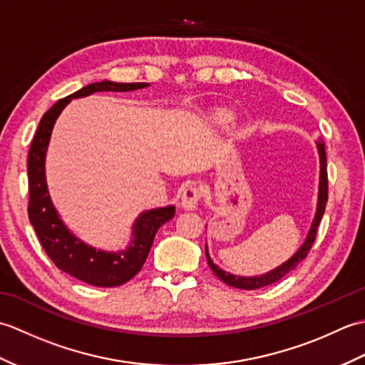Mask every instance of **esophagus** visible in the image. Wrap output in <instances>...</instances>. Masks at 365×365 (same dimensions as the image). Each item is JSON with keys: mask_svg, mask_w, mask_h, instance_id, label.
<instances>
[{"mask_svg": "<svg viewBox=\"0 0 365 365\" xmlns=\"http://www.w3.org/2000/svg\"><path fill=\"white\" fill-rule=\"evenodd\" d=\"M200 200V191L195 185H190V187L183 188L182 191V197H180V204L183 208H187V210H192V208H196V205L199 204Z\"/></svg>", "mask_w": 365, "mask_h": 365, "instance_id": "esophagus-1", "label": "esophagus"}]
</instances>
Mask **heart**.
I'll use <instances>...</instances> for the list:
<instances>
[{"label":"heart","instance_id":"b5f03b06","mask_svg":"<svg viewBox=\"0 0 365 365\" xmlns=\"http://www.w3.org/2000/svg\"><path fill=\"white\" fill-rule=\"evenodd\" d=\"M221 120H229V115H221Z\"/></svg>","mask_w":365,"mask_h":365}]
</instances>
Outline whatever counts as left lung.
<instances>
[{
    "instance_id": "8db88e82",
    "label": "left lung",
    "mask_w": 365,
    "mask_h": 365,
    "mask_svg": "<svg viewBox=\"0 0 365 365\" xmlns=\"http://www.w3.org/2000/svg\"><path fill=\"white\" fill-rule=\"evenodd\" d=\"M317 147H319V153H320V192H319V207H317V215L314 224L311 227V232L306 238L304 245L299 247V251L293 255L290 260H287L285 263H282L281 267H277L276 269L269 271V273L263 274V276H257V277H243V276H234L229 274L226 271L220 269L218 267L215 265L212 262L210 255H208L207 251V245H205V257L208 262V267L212 268L213 273L218 276L224 284H227L230 287H235V289H243V290H257L262 289V287H267L274 284L277 281H281L282 277H285L287 274L293 271L294 268L298 267V263H301L302 260L306 259L307 252L311 251V247L317 238V229L320 226V221L323 218L324 208H327V202H328V169H327V150H324V144L322 141L317 143Z\"/></svg>"
}]
</instances>
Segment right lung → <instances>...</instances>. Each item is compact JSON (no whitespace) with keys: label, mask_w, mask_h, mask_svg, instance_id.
<instances>
[{"label":"right lung","mask_w":365,"mask_h":365,"mask_svg":"<svg viewBox=\"0 0 365 365\" xmlns=\"http://www.w3.org/2000/svg\"><path fill=\"white\" fill-rule=\"evenodd\" d=\"M149 86L147 83H92L89 86L73 92L72 96L58 100L46 111L36 135L31 141L28 152V185L29 202L28 216L33 224L43 251L53 260L54 265L64 273L71 274L80 281L96 287H118L130 281L141 271L144 262L149 255L155 234L163 224L173 220L175 208L173 205L165 208L144 212L136 220L133 226V237L127 251L103 252L84 245L81 240L75 238L59 220L50 200L45 182V153L50 141L51 128L59 113L72 98L91 96L94 92H128Z\"/></svg>","instance_id":"right-lung-1"}]
</instances>
